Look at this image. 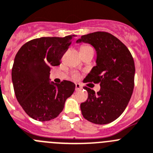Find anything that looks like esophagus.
<instances>
[{"instance_id":"1","label":"esophagus","mask_w":153,"mask_h":153,"mask_svg":"<svg viewBox=\"0 0 153 153\" xmlns=\"http://www.w3.org/2000/svg\"><path fill=\"white\" fill-rule=\"evenodd\" d=\"M82 89V86H81V85L80 84H76L75 85V90L76 91H79Z\"/></svg>"}]
</instances>
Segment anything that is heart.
Listing matches in <instances>:
<instances>
[{
  "label": "heart",
  "mask_w": 153,
  "mask_h": 153,
  "mask_svg": "<svg viewBox=\"0 0 153 153\" xmlns=\"http://www.w3.org/2000/svg\"><path fill=\"white\" fill-rule=\"evenodd\" d=\"M92 49V48L91 47V46H88V45H83V46L81 47V49ZM75 77H77V76H75Z\"/></svg>",
  "instance_id": "obj_1"
}]
</instances>
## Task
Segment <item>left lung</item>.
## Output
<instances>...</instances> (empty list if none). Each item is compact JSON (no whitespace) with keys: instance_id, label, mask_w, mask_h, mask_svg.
Listing matches in <instances>:
<instances>
[{"instance_id":"left-lung-1","label":"left lung","mask_w":153,"mask_h":153,"mask_svg":"<svg viewBox=\"0 0 153 153\" xmlns=\"http://www.w3.org/2000/svg\"><path fill=\"white\" fill-rule=\"evenodd\" d=\"M77 43L91 44L96 51V65L87 75L86 82L99 83L95 93L88 87V97L81 104L84 117L95 124H107L120 116L126 109L134 88L135 65L126 46L107 32L82 36Z\"/></svg>"}]
</instances>
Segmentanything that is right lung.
<instances>
[{
	"mask_svg": "<svg viewBox=\"0 0 153 153\" xmlns=\"http://www.w3.org/2000/svg\"><path fill=\"white\" fill-rule=\"evenodd\" d=\"M75 35L65 37H41L21 46L15 56L12 82L15 95L23 109L36 120L57 117L65 102L75 91L69 81L50 82L49 71L57 66Z\"/></svg>",
	"mask_w": 153,
	"mask_h": 153,
	"instance_id": "right-lung-1",
	"label": "right lung"
}]
</instances>
